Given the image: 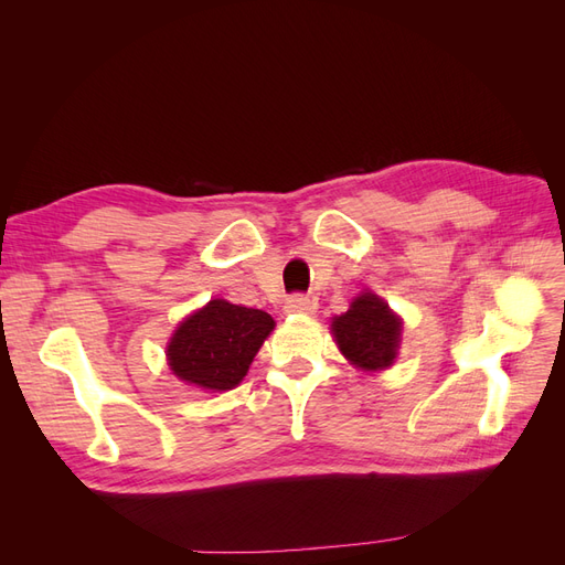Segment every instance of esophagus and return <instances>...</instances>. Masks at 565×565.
I'll use <instances>...</instances> for the list:
<instances>
[{
    "mask_svg": "<svg viewBox=\"0 0 565 565\" xmlns=\"http://www.w3.org/2000/svg\"><path fill=\"white\" fill-rule=\"evenodd\" d=\"M285 311L287 313H311L313 311V301L303 295H292L285 301Z\"/></svg>",
    "mask_w": 565,
    "mask_h": 565,
    "instance_id": "obj_1",
    "label": "esophagus"
}]
</instances>
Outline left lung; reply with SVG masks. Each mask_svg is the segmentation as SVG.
<instances>
[{
  "mask_svg": "<svg viewBox=\"0 0 565 565\" xmlns=\"http://www.w3.org/2000/svg\"><path fill=\"white\" fill-rule=\"evenodd\" d=\"M337 344L353 365L361 370H384L398 351L401 320L388 311L377 295L358 297L347 313L332 320Z\"/></svg>",
  "mask_w": 565,
  "mask_h": 565,
  "instance_id": "obj_1",
  "label": "left lung"
}]
</instances>
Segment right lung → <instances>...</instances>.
I'll return each instance as SVG.
<instances>
[{"mask_svg": "<svg viewBox=\"0 0 565 565\" xmlns=\"http://www.w3.org/2000/svg\"><path fill=\"white\" fill-rule=\"evenodd\" d=\"M273 324L266 311L214 299L179 324L167 349L169 365L188 384L228 391L243 382Z\"/></svg>", "mask_w": 565, "mask_h": 565, "instance_id": "obj_1", "label": "right lung"}]
</instances>
